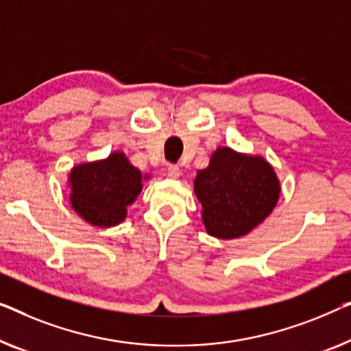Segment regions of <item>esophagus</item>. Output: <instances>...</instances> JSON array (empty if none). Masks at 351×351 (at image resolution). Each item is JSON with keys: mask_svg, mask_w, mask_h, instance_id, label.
I'll list each match as a JSON object with an SVG mask.
<instances>
[{"mask_svg": "<svg viewBox=\"0 0 351 351\" xmlns=\"http://www.w3.org/2000/svg\"><path fill=\"white\" fill-rule=\"evenodd\" d=\"M167 176H169L171 179H177V177L180 176V167L177 165H169L167 166Z\"/></svg>", "mask_w": 351, "mask_h": 351, "instance_id": "1", "label": "esophagus"}]
</instances>
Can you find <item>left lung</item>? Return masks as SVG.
<instances>
[{"mask_svg":"<svg viewBox=\"0 0 351 351\" xmlns=\"http://www.w3.org/2000/svg\"><path fill=\"white\" fill-rule=\"evenodd\" d=\"M195 193L206 231L217 239H237L274 210L280 182L263 156L220 147L212 154L209 166L197 171Z\"/></svg>","mask_w":351,"mask_h":351,"instance_id":"left-lung-1","label":"left lung"}]
</instances>
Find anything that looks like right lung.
Returning <instances> with one entry per match:
<instances>
[{
	"mask_svg": "<svg viewBox=\"0 0 351 351\" xmlns=\"http://www.w3.org/2000/svg\"><path fill=\"white\" fill-rule=\"evenodd\" d=\"M73 209L99 228H110L125 220L126 207L142 190V174L123 152H114L106 160L82 163L69 172Z\"/></svg>",
	"mask_w": 351,
	"mask_h": 351,
	"instance_id": "right-lung-1",
	"label": "right lung"
}]
</instances>
